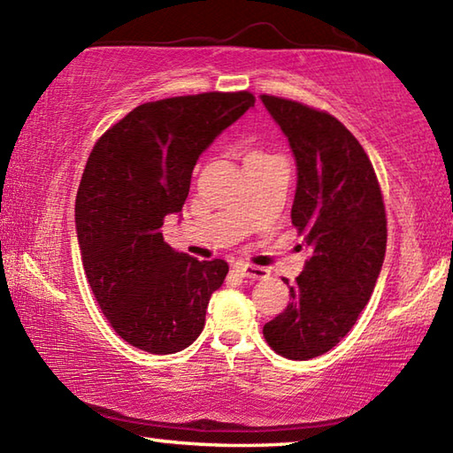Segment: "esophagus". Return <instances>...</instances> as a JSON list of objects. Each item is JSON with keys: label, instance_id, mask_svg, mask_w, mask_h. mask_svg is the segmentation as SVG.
Returning a JSON list of instances; mask_svg holds the SVG:
<instances>
[{"label": "esophagus", "instance_id": "esophagus-1", "mask_svg": "<svg viewBox=\"0 0 453 453\" xmlns=\"http://www.w3.org/2000/svg\"><path fill=\"white\" fill-rule=\"evenodd\" d=\"M235 272L240 273L242 278H250V280H264V278H267V275H270V272H267L265 267L251 265V264H237Z\"/></svg>", "mask_w": 453, "mask_h": 453}]
</instances>
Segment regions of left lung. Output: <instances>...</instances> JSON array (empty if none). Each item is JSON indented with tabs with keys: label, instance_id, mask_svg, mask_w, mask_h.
Wrapping results in <instances>:
<instances>
[{
	"label": "left lung",
	"instance_id": "8db88e82",
	"mask_svg": "<svg viewBox=\"0 0 453 453\" xmlns=\"http://www.w3.org/2000/svg\"><path fill=\"white\" fill-rule=\"evenodd\" d=\"M259 99L294 153L291 224L311 250L264 335L280 356L303 362L340 343L370 302L386 257V210L370 157L342 121L289 99Z\"/></svg>",
	"mask_w": 453,
	"mask_h": 453
}]
</instances>
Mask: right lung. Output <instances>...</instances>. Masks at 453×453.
Returning a JSON list of instances; mask_svg holds the SVG:
<instances>
[{
    "instance_id": "obj_1",
    "label": "right lung",
    "mask_w": 453,
    "mask_h": 453,
    "mask_svg": "<svg viewBox=\"0 0 453 453\" xmlns=\"http://www.w3.org/2000/svg\"><path fill=\"white\" fill-rule=\"evenodd\" d=\"M254 104L248 91H211L137 105L89 153L75 199L83 272L107 321L135 348L175 354L202 334L229 267L175 251L162 226L186 203L199 156Z\"/></svg>"
}]
</instances>
